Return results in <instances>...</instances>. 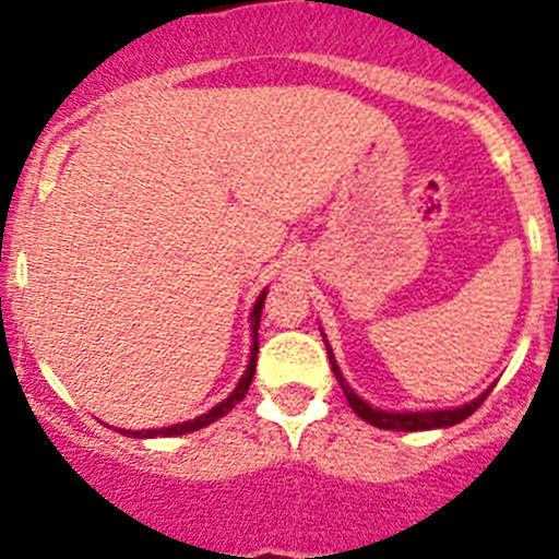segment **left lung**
Here are the masks:
<instances>
[{"mask_svg":"<svg viewBox=\"0 0 559 559\" xmlns=\"http://www.w3.org/2000/svg\"><path fill=\"white\" fill-rule=\"evenodd\" d=\"M328 355H330V364H333L335 378H338L341 389H344V397H347V403H349V406H353V412L358 414L360 419H367V423H372V426L386 428V431H428V428L456 426V423H462V419L471 417V414L476 412L478 406H481L484 400H487V394H490V392H484L481 397H476V400H473V403H467V406L448 408V412H417V414L378 412V408H372V406H369V403H364V400H360L358 394H355L353 389L347 386V380H344V374H341L338 364H335V358H333V349H330V347H328Z\"/></svg>","mask_w":559,"mask_h":559,"instance_id":"1","label":"left lung"}]
</instances>
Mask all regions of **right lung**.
<instances>
[{
  "instance_id": "right-lung-1",
  "label": "right lung",
  "mask_w": 559,
  "mask_h": 559,
  "mask_svg": "<svg viewBox=\"0 0 559 559\" xmlns=\"http://www.w3.org/2000/svg\"><path fill=\"white\" fill-rule=\"evenodd\" d=\"M263 302H265V290H263V294H260V299H257L254 310H251V338H254V344H251L249 369H246V374H243V378H240L237 389L229 394V397L224 400V403H218V406L212 408L210 414H204V417H195V419H190V423H181V426L159 428V431H126V433H131V437H179V433L199 431V428L210 426V423L221 419V417H224V414H229L231 408H235V403H240V400L246 397V392H249V386H251V378H254L257 349H260V344H257V330H260V310H263Z\"/></svg>"
}]
</instances>
